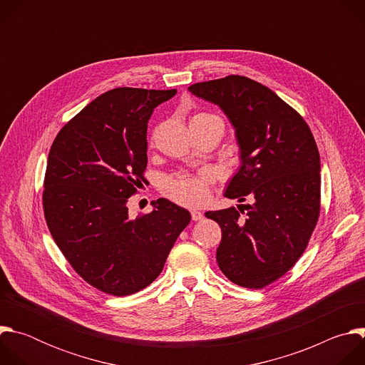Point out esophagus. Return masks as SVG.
<instances>
[{
	"mask_svg": "<svg viewBox=\"0 0 365 365\" xmlns=\"http://www.w3.org/2000/svg\"><path fill=\"white\" fill-rule=\"evenodd\" d=\"M190 214H192V220H193V221H202V220H203V214H202L200 211L193 210Z\"/></svg>",
	"mask_w": 365,
	"mask_h": 365,
	"instance_id": "1",
	"label": "esophagus"
}]
</instances>
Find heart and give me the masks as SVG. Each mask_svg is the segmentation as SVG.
I'll return each instance as SVG.
<instances>
[{
  "label": "heart",
  "instance_id": "1",
  "mask_svg": "<svg viewBox=\"0 0 365 365\" xmlns=\"http://www.w3.org/2000/svg\"><path fill=\"white\" fill-rule=\"evenodd\" d=\"M206 118H220L212 114L199 113L193 115V120H206ZM211 175L202 172L197 175H173L165 179L163 192L172 200L185 205V206H197L202 205L207 196H210Z\"/></svg>",
  "mask_w": 365,
  "mask_h": 365
}]
</instances>
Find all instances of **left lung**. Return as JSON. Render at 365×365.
Here are the masks:
<instances>
[{"instance_id":"8db88e82","label":"left lung","mask_w":365,"mask_h":365,"mask_svg":"<svg viewBox=\"0 0 365 365\" xmlns=\"http://www.w3.org/2000/svg\"><path fill=\"white\" fill-rule=\"evenodd\" d=\"M187 89L217 103L235 128L241 168L224 195L251 200L205 214L222 231L218 266L232 283L263 289L294 266L319 218L321 159L314 134L289 103L250 78L230 75Z\"/></svg>"}]
</instances>
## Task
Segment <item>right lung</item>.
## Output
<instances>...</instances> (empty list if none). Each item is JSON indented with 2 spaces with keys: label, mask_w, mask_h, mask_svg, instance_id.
<instances>
[{
  "label": "right lung",
  "mask_w": 365,
  "mask_h": 365,
  "mask_svg": "<svg viewBox=\"0 0 365 365\" xmlns=\"http://www.w3.org/2000/svg\"><path fill=\"white\" fill-rule=\"evenodd\" d=\"M176 92L111 89L50 147L43 190L48 231L72 269L103 293L128 296L153 283L190 222L189 211L165 197L135 220L127 206L144 182L147 123Z\"/></svg>",
  "instance_id": "add662e5"
}]
</instances>
